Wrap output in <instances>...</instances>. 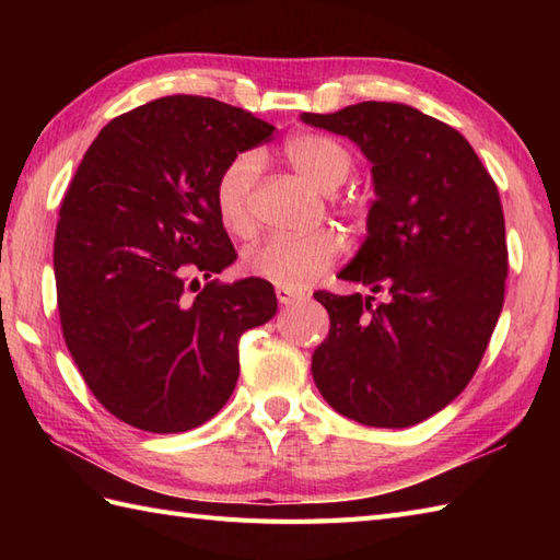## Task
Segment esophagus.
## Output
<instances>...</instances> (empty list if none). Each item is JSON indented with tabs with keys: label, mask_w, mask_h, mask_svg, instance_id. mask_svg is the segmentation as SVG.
Instances as JSON below:
<instances>
[{
	"label": "esophagus",
	"mask_w": 560,
	"mask_h": 560,
	"mask_svg": "<svg viewBox=\"0 0 560 560\" xmlns=\"http://www.w3.org/2000/svg\"><path fill=\"white\" fill-rule=\"evenodd\" d=\"M277 299H279V303L281 305H295V303H301V301H305V293H301V291H295V289H287V287H279L277 289Z\"/></svg>",
	"instance_id": "obj_1"
}]
</instances>
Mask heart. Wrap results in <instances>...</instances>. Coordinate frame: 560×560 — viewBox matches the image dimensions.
I'll return each mask as SVG.
<instances>
[{"mask_svg": "<svg viewBox=\"0 0 560 560\" xmlns=\"http://www.w3.org/2000/svg\"><path fill=\"white\" fill-rule=\"evenodd\" d=\"M283 156L323 192H331L347 180L353 159L341 141L327 135L299 132L287 139ZM261 171V159L255 151L237 153L225 163L213 205L225 231L247 235L253 231V195ZM341 255V237L335 231H315L311 235H271L245 253V269L273 287L305 289L319 273H325Z\"/></svg>", "mask_w": 560, "mask_h": 560, "instance_id": "b5f03b06", "label": "heart"}]
</instances>
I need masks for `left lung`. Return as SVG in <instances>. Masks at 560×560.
<instances>
[{
	"mask_svg": "<svg viewBox=\"0 0 560 560\" xmlns=\"http://www.w3.org/2000/svg\"><path fill=\"white\" fill-rule=\"evenodd\" d=\"M371 163L365 241L339 279L387 291H317L329 335L313 353L319 395L347 419L407 428L467 387L503 311L508 245L498 187L457 129L404 103L303 113Z\"/></svg>",
	"mask_w": 560,
	"mask_h": 560,
	"instance_id": "8db88e82",
	"label": "left lung"
}]
</instances>
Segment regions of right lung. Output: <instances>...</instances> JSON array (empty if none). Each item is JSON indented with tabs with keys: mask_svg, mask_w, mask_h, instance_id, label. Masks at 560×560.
I'll list each match as a JSON object with an SVG mask.
<instances>
[{
	"mask_svg": "<svg viewBox=\"0 0 560 560\" xmlns=\"http://www.w3.org/2000/svg\"><path fill=\"white\" fill-rule=\"evenodd\" d=\"M271 132L229 103L165 96L115 117L83 153L55 233L57 307L71 359L120 421L149 433L209 421L241 375V337L277 313L255 277L187 295L189 273L235 259L213 205L221 171Z\"/></svg>",
	"mask_w": 560,
	"mask_h": 560,
	"instance_id": "1",
	"label": "right lung"
}]
</instances>
